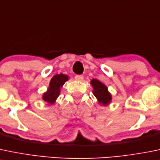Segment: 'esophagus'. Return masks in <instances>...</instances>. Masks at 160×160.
<instances>
[{"instance_id":"1","label":"esophagus","mask_w":160,"mask_h":160,"mask_svg":"<svg viewBox=\"0 0 160 160\" xmlns=\"http://www.w3.org/2000/svg\"><path fill=\"white\" fill-rule=\"evenodd\" d=\"M75 80H77V81H82L83 80V77L82 75H76Z\"/></svg>"}]
</instances>
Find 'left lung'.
I'll return each mask as SVG.
<instances>
[{"mask_svg":"<svg viewBox=\"0 0 160 160\" xmlns=\"http://www.w3.org/2000/svg\"><path fill=\"white\" fill-rule=\"evenodd\" d=\"M93 87V94L100 104L107 105L112 100V95L108 91V88L104 83L96 79H93L91 81Z\"/></svg>","mask_w":160,"mask_h":160,"instance_id":"8db88e82","label":"left lung"}]
</instances>
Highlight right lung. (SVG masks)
I'll list each match as a JSON object with an SVG mask.
<instances>
[{
  "instance_id": "add662e5",
  "label": "right lung",
  "mask_w": 160,
  "mask_h": 160,
  "mask_svg": "<svg viewBox=\"0 0 160 160\" xmlns=\"http://www.w3.org/2000/svg\"><path fill=\"white\" fill-rule=\"evenodd\" d=\"M69 80V77L64 74H56L50 81L48 91L43 94V100L52 105L55 102L60 94V88Z\"/></svg>"
}]
</instances>
